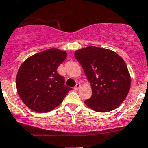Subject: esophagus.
Here are the masks:
<instances>
[{
    "label": "esophagus",
    "instance_id": "34e87169",
    "mask_svg": "<svg viewBox=\"0 0 148 148\" xmlns=\"http://www.w3.org/2000/svg\"><path fill=\"white\" fill-rule=\"evenodd\" d=\"M80 87H81V84L78 83L76 84L75 86H74V89H75V90H78L79 89H80Z\"/></svg>",
    "mask_w": 148,
    "mask_h": 148
}]
</instances>
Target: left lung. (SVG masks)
<instances>
[{"label":"left lung","instance_id":"obj_1","mask_svg":"<svg viewBox=\"0 0 148 148\" xmlns=\"http://www.w3.org/2000/svg\"><path fill=\"white\" fill-rule=\"evenodd\" d=\"M90 83L92 95L84 101L98 112L114 110L130 89L131 78L125 61L113 51L90 46L74 53Z\"/></svg>","mask_w":148,"mask_h":148}]
</instances>
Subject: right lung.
I'll return each mask as SVG.
<instances>
[{
	"label": "right lung",
	"mask_w": 148,
	"mask_h": 148,
	"mask_svg": "<svg viewBox=\"0 0 148 148\" xmlns=\"http://www.w3.org/2000/svg\"><path fill=\"white\" fill-rule=\"evenodd\" d=\"M65 51L49 49L28 57L16 75V88L26 106L37 112H46L59 105L71 88L57 68L66 58Z\"/></svg>",
	"instance_id": "1"
}]
</instances>
